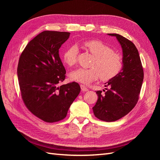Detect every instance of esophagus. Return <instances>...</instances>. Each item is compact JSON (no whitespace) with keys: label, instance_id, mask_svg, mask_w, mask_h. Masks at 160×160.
I'll return each instance as SVG.
<instances>
[{"label":"esophagus","instance_id":"34e87169","mask_svg":"<svg viewBox=\"0 0 160 160\" xmlns=\"http://www.w3.org/2000/svg\"><path fill=\"white\" fill-rule=\"evenodd\" d=\"M81 90L83 91H89V89L87 88V87L85 86V85H81Z\"/></svg>","mask_w":160,"mask_h":160}]
</instances>
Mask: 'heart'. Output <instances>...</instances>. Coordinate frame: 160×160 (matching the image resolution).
I'll return each mask as SVG.
<instances>
[{
	"label": "heart",
	"instance_id": "b5f03b06",
	"mask_svg": "<svg viewBox=\"0 0 160 160\" xmlns=\"http://www.w3.org/2000/svg\"><path fill=\"white\" fill-rule=\"evenodd\" d=\"M83 45L94 56V59L90 65L91 68H80L72 72L70 75L71 80L88 84L101 77L103 81H109L117 76L122 70V57L103 42L91 39L84 41ZM78 53L79 49L75 45L67 48L62 55L65 63L69 67L74 66L77 62Z\"/></svg>",
	"mask_w": 160,
	"mask_h": 160
}]
</instances>
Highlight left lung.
Masks as SVG:
<instances>
[{
    "instance_id": "1",
    "label": "left lung",
    "mask_w": 160,
    "mask_h": 160,
    "mask_svg": "<svg viewBox=\"0 0 160 160\" xmlns=\"http://www.w3.org/2000/svg\"><path fill=\"white\" fill-rule=\"evenodd\" d=\"M115 36L123 50V67L119 73L105 83L107 88L96 92L98 99L93 108L97 118L107 122L124 117L137 104L143 80V69L139 52L133 43L118 34Z\"/></svg>"
}]
</instances>
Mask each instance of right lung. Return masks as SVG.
I'll list each match as a JSON object with an SVG mask.
<instances>
[{
    "label": "right lung",
    "instance_id": "add662e5",
    "mask_svg": "<svg viewBox=\"0 0 160 160\" xmlns=\"http://www.w3.org/2000/svg\"><path fill=\"white\" fill-rule=\"evenodd\" d=\"M70 32L45 31L28 43L19 57L17 75L22 99L28 111L47 123L66 118L79 94L76 82L59 86L66 71L59 55Z\"/></svg>",
    "mask_w": 160,
    "mask_h": 160
}]
</instances>
